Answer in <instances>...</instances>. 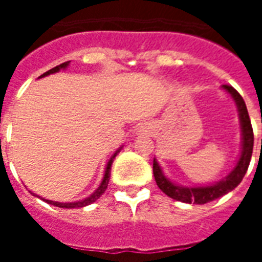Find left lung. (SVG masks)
<instances>
[{"mask_svg":"<svg viewBox=\"0 0 262 262\" xmlns=\"http://www.w3.org/2000/svg\"><path fill=\"white\" fill-rule=\"evenodd\" d=\"M222 88L227 94L231 95V98L234 99V102L238 107V113H239L241 129H242V151H241L239 159L236 162V166L234 167V170L226 178H223L219 182L213 183V185H209V186L195 187L175 185L163 174L158 160L154 159V177H155L156 185L159 186V189L163 191L164 194H167L168 197H171L177 201L186 204H207L209 201H213V200L219 199L222 195L227 194L228 191L234 190L239 185L241 181L244 179L246 171H248L249 163H250L253 154V143H254L253 127L250 118H249L248 108H246L245 100L235 88H232L231 85H222Z\"/></svg>","mask_w":262,"mask_h":262,"instance_id":"left-lung-1","label":"left lung"}]
</instances>
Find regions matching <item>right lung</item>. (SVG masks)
I'll list each match as a JSON object with an SVG mask.
<instances>
[{
	"label": "right lung",
	"mask_w": 262,
	"mask_h": 262,
	"mask_svg": "<svg viewBox=\"0 0 262 262\" xmlns=\"http://www.w3.org/2000/svg\"><path fill=\"white\" fill-rule=\"evenodd\" d=\"M69 62L71 61H68V62H63L61 63V65H58V67L53 68V69H50V71H47L46 73H43L40 77H45V76H49L51 75V73H57V72H59L61 69H65V68H68V65H69ZM121 151V148H119L118 151L115 152L114 155L111 156L110 160L107 162V166H106V171H104V177H103L102 179V183L99 185V187L96 189V190L92 193V194L90 195V197H87V199L84 200H80V201H75V203H58V201H51V200H46V199H42L43 201H46L47 204H51V205H54V207H59V208H83L85 207V205H90V204L95 203L96 200L100 197V195L106 191L107 189V185H108V181H110V172H111V164H113V162H114L115 156H117V154ZM34 194V193H32ZM35 195V194H34ZM38 197V195H36Z\"/></svg>",
	"instance_id": "obj_1"
}]
</instances>
